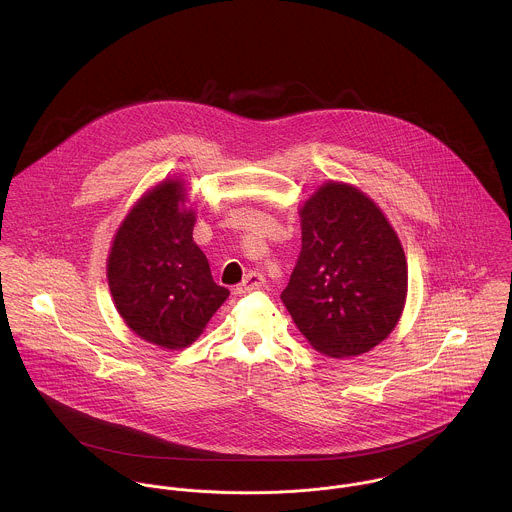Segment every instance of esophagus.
Wrapping results in <instances>:
<instances>
[{
    "label": "esophagus",
    "mask_w": 512,
    "mask_h": 512,
    "mask_svg": "<svg viewBox=\"0 0 512 512\" xmlns=\"http://www.w3.org/2000/svg\"><path fill=\"white\" fill-rule=\"evenodd\" d=\"M264 276L260 272H250L238 286H236V293L252 292V290H258L264 286Z\"/></svg>",
    "instance_id": "1"
}]
</instances>
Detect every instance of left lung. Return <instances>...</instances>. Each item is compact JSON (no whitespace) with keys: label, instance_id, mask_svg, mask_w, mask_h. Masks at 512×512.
Wrapping results in <instances>:
<instances>
[{"label":"left lung","instance_id":"8db88e82","mask_svg":"<svg viewBox=\"0 0 512 512\" xmlns=\"http://www.w3.org/2000/svg\"><path fill=\"white\" fill-rule=\"evenodd\" d=\"M301 252L282 301L309 345L357 357L398 325L408 293L404 248L380 207L349 183H323L299 209Z\"/></svg>","mask_w":512,"mask_h":512}]
</instances>
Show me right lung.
Listing matches in <instances>:
<instances>
[{
  "label": "right lung",
  "mask_w": 512,
  "mask_h": 512,
  "mask_svg": "<svg viewBox=\"0 0 512 512\" xmlns=\"http://www.w3.org/2000/svg\"><path fill=\"white\" fill-rule=\"evenodd\" d=\"M195 209L181 179L144 193L112 240L106 276L124 323L147 343L185 349L226 301L193 240Z\"/></svg>",
  "instance_id": "add662e5"
}]
</instances>
